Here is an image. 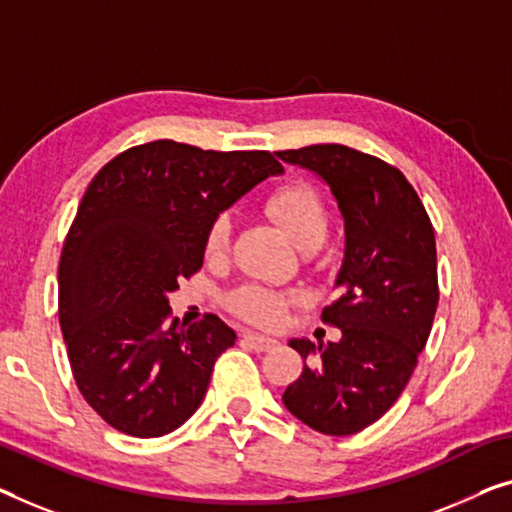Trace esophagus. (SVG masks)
Wrapping results in <instances>:
<instances>
[{
  "label": "esophagus",
  "instance_id": "34e87169",
  "mask_svg": "<svg viewBox=\"0 0 512 512\" xmlns=\"http://www.w3.org/2000/svg\"><path fill=\"white\" fill-rule=\"evenodd\" d=\"M243 340H246L253 349H257V352H271L273 347H278L276 338H271V335H262V333H246L243 335Z\"/></svg>",
  "mask_w": 512,
  "mask_h": 512
}]
</instances>
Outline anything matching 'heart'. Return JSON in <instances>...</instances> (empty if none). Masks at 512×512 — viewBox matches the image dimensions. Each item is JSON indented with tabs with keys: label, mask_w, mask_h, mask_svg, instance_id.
<instances>
[{
	"label": "heart",
	"mask_w": 512,
	"mask_h": 512,
	"mask_svg": "<svg viewBox=\"0 0 512 512\" xmlns=\"http://www.w3.org/2000/svg\"><path fill=\"white\" fill-rule=\"evenodd\" d=\"M269 213L278 220L282 230L289 234L296 246H303L312 239H324L329 218L322 200H319L317 190L310 188L308 183H287L278 188L269 197ZM234 232V220L227 211L213 216L204 239V250L209 257H223L230 250ZM292 296L276 292V289H266L257 285H246L230 296V308L250 319L255 324H278L280 317L285 315L287 305Z\"/></svg>",
	"instance_id": "heart-1"
}]
</instances>
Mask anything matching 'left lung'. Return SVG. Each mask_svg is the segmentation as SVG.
I'll return each mask as SVG.
<instances>
[{"label":"left lung","mask_w":512,"mask_h":512,"mask_svg":"<svg viewBox=\"0 0 512 512\" xmlns=\"http://www.w3.org/2000/svg\"><path fill=\"white\" fill-rule=\"evenodd\" d=\"M278 158L317 174L345 223L340 296L322 315L342 335L326 345L289 340L305 365L282 402L312 430L345 437L393 407L423 352L439 301L434 230L416 190L384 160L342 144Z\"/></svg>","instance_id":"left-lung-1"}]
</instances>
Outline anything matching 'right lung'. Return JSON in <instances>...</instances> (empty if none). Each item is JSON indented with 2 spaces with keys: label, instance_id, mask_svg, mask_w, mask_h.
I'll return each mask as SVG.
<instances>
[{
  "label": "right lung",
  "instance_id": "right-lung-1",
  "mask_svg": "<svg viewBox=\"0 0 512 512\" xmlns=\"http://www.w3.org/2000/svg\"><path fill=\"white\" fill-rule=\"evenodd\" d=\"M282 172L269 151L158 140L89 183L61 250L59 324L75 384L114 430L163 437L202 404L236 333L216 315L186 329L167 296L202 269L213 216Z\"/></svg>",
  "mask_w": 512,
  "mask_h": 512
}]
</instances>
